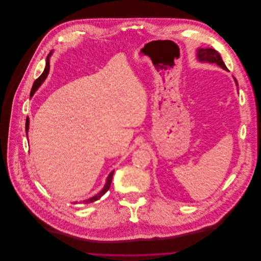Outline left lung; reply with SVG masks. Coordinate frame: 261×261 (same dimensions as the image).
Masks as SVG:
<instances>
[{
	"label": "left lung",
	"instance_id": "1",
	"mask_svg": "<svg viewBox=\"0 0 261 261\" xmlns=\"http://www.w3.org/2000/svg\"><path fill=\"white\" fill-rule=\"evenodd\" d=\"M196 59L200 63H210V64H216L220 68H222L225 71H228L226 68L225 64L223 63L220 55L218 54V51H216L213 48H197L196 49ZM234 82L238 86V81L233 77Z\"/></svg>",
	"mask_w": 261,
	"mask_h": 261
}]
</instances>
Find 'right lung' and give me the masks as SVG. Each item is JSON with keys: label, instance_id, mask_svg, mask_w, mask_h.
Segmentation results:
<instances>
[{"label": "right lung", "instance_id": "obj_1", "mask_svg": "<svg viewBox=\"0 0 261 261\" xmlns=\"http://www.w3.org/2000/svg\"><path fill=\"white\" fill-rule=\"evenodd\" d=\"M54 54V51H50V54L47 56V58H46V66H45V69H44V72L42 73V75L34 82V85H33V87H32V90H31V94H30V96L32 97L33 95H34V93L36 92V90L40 87V85L43 83V81L46 79V77H47V75H48V73H49V68H50V65H49V61H50V57H51V55ZM29 127H30V119H29V117H27V121H25V133H27V137H28V133H29ZM113 174H114V171H112L110 174H109V176L107 177V179H106V183H105V185H103V187H102V189L98 192V193H96L95 195H93L92 197H89V198H87V199H84L82 202L83 203H89V202H93L94 200H97V199H99L103 194H105L108 190H109V188H110V186H111V182H112V178H113ZM74 203H76V202H74Z\"/></svg>", "mask_w": 261, "mask_h": 261}]
</instances>
